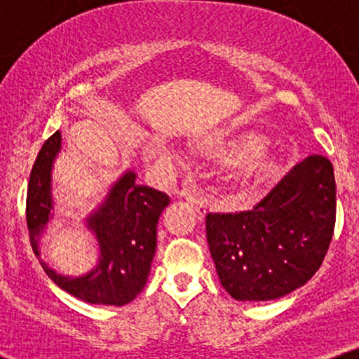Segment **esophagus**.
<instances>
[{
  "instance_id": "obj_1",
  "label": "esophagus",
  "mask_w": 359,
  "mask_h": 359,
  "mask_svg": "<svg viewBox=\"0 0 359 359\" xmlns=\"http://www.w3.org/2000/svg\"><path fill=\"white\" fill-rule=\"evenodd\" d=\"M185 201L191 204V208L196 211L197 217H199V219H203V217L205 216V211H208V203H205L203 197L197 196V194H185Z\"/></svg>"
}]
</instances>
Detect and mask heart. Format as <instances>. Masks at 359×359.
<instances>
[{
  "instance_id": "b5f03b06",
  "label": "heart",
  "mask_w": 359,
  "mask_h": 359,
  "mask_svg": "<svg viewBox=\"0 0 359 359\" xmlns=\"http://www.w3.org/2000/svg\"><path fill=\"white\" fill-rule=\"evenodd\" d=\"M201 148L209 155H238L243 156L236 167L238 182L245 187L259 184L275 170V162L262 156L266 147V138L258 133L229 135L228 131H214L201 140Z\"/></svg>"
}]
</instances>
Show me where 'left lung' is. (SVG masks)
Wrapping results in <instances>:
<instances>
[{
    "instance_id": "left-lung-1",
    "label": "left lung",
    "mask_w": 359,
    "mask_h": 359,
    "mask_svg": "<svg viewBox=\"0 0 359 359\" xmlns=\"http://www.w3.org/2000/svg\"><path fill=\"white\" fill-rule=\"evenodd\" d=\"M334 224V168L320 154L292 168L250 211L205 216L221 285L248 302L302 287L323 265Z\"/></svg>"
}]
</instances>
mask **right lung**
Wrapping results in <instances>:
<instances>
[{"instance_id": "obj_1", "label": "right lung", "mask_w": 359, "mask_h": 359, "mask_svg": "<svg viewBox=\"0 0 359 359\" xmlns=\"http://www.w3.org/2000/svg\"><path fill=\"white\" fill-rule=\"evenodd\" d=\"M55 131L40 148L32 167L27 189V228L34 253L40 257L36 241L50 216V168L60 148ZM128 172L111 189L108 199L88 219L100 241V265L79 278L62 277L40 259L45 273L74 297L89 304L125 306L145 288L156 248V222L170 204V197L148 185L135 184Z\"/></svg>"}]
</instances>
